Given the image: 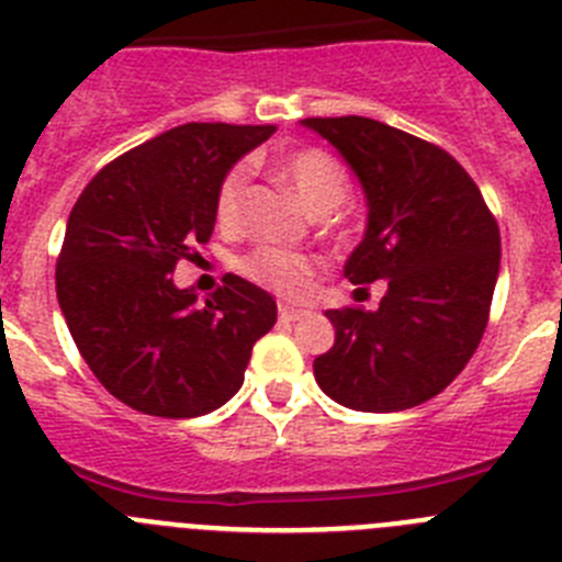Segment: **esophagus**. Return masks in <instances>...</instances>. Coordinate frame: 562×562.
<instances>
[{
    "label": "esophagus",
    "instance_id": "obj_1",
    "mask_svg": "<svg viewBox=\"0 0 562 562\" xmlns=\"http://www.w3.org/2000/svg\"><path fill=\"white\" fill-rule=\"evenodd\" d=\"M278 317H281V321H286V324H295V321L306 317V310H301V306H292V304H281L278 306Z\"/></svg>",
    "mask_w": 562,
    "mask_h": 562
}]
</instances>
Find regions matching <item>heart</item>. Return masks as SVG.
Listing matches in <instances>:
<instances>
[{"mask_svg": "<svg viewBox=\"0 0 562 562\" xmlns=\"http://www.w3.org/2000/svg\"><path fill=\"white\" fill-rule=\"evenodd\" d=\"M281 177L315 213H329L340 207L351 191V177L346 166L324 148H297L286 154L281 162ZM247 182H250V168L247 162H238L222 177L216 188L213 213H216V225L225 233H236L241 227ZM238 272L278 295L304 297L321 276V258L310 252L281 250V247H256L238 258Z\"/></svg>", "mask_w": 562, "mask_h": 562, "instance_id": "obj_1", "label": "heart"}]
</instances>
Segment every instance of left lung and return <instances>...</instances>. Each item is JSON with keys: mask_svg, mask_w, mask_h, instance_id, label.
Instances as JSON below:
<instances>
[{"mask_svg": "<svg viewBox=\"0 0 562 562\" xmlns=\"http://www.w3.org/2000/svg\"><path fill=\"white\" fill-rule=\"evenodd\" d=\"M346 157L369 196V231L351 284H385L374 312L329 310L335 346L315 380L335 402L391 414L434 400L484 337L501 233L473 177L436 143L371 117H306Z\"/></svg>", "mask_w": 562, "mask_h": 562, "instance_id": "8db88e82", "label": "left lung"}]
</instances>
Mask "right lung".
<instances>
[{"label":"right lung","mask_w":562,"mask_h":562,"mask_svg":"<svg viewBox=\"0 0 562 562\" xmlns=\"http://www.w3.org/2000/svg\"><path fill=\"white\" fill-rule=\"evenodd\" d=\"M276 126L186 123L114 157L69 213L56 261L58 306L103 389L128 408L191 419L225 405L245 382L276 301L245 278L196 306L171 272L200 256L216 225L227 168Z\"/></svg>","instance_id":"1"}]
</instances>
